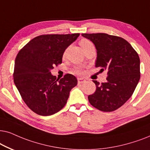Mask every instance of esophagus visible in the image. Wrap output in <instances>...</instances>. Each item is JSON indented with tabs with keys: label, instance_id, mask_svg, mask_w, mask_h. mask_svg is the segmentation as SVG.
I'll return each instance as SVG.
<instances>
[{
	"label": "esophagus",
	"instance_id": "1",
	"mask_svg": "<svg viewBox=\"0 0 150 150\" xmlns=\"http://www.w3.org/2000/svg\"><path fill=\"white\" fill-rule=\"evenodd\" d=\"M86 81V79H83V78H79L78 79V83H85Z\"/></svg>",
	"mask_w": 150,
	"mask_h": 150
}]
</instances>
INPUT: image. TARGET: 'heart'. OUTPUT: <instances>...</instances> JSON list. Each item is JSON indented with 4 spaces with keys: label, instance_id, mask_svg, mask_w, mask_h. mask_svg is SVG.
<instances>
[{
    "label": "heart",
    "instance_id": "b5f03b06",
    "mask_svg": "<svg viewBox=\"0 0 150 150\" xmlns=\"http://www.w3.org/2000/svg\"><path fill=\"white\" fill-rule=\"evenodd\" d=\"M90 44H92L91 42H90L88 40H86V39H81V40L79 41V45L81 46L82 49H83L85 47H86L87 45H90ZM66 53H67V50H66V51H64V56H65ZM75 73L80 75V74H82L83 71H82V70L80 69V68H76V69H75Z\"/></svg>",
    "mask_w": 150,
    "mask_h": 150
}]
</instances>
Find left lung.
I'll list each match as a JSON object with an SVG mask.
<instances>
[{"label":"left lung","instance_id":"obj_1","mask_svg":"<svg viewBox=\"0 0 150 150\" xmlns=\"http://www.w3.org/2000/svg\"><path fill=\"white\" fill-rule=\"evenodd\" d=\"M95 45V67L108 71L106 81L93 80L96 91L88 98L91 104L103 112L115 111L124 104L140 79V59L130 44L121 37L107 33H82Z\"/></svg>","mask_w":150,"mask_h":150}]
</instances>
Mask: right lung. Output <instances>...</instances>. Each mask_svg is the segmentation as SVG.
<instances>
[{
    "mask_svg": "<svg viewBox=\"0 0 150 150\" xmlns=\"http://www.w3.org/2000/svg\"><path fill=\"white\" fill-rule=\"evenodd\" d=\"M79 35H39L18 53L13 81L25 103L38 115H52L62 109L71 90L77 84V78L71 74L59 79L51 75V70L62 64L65 50Z\"/></svg>",
    "mask_w": 150,
    "mask_h": 150,
    "instance_id": "obj_1",
    "label": "right lung"
}]
</instances>
